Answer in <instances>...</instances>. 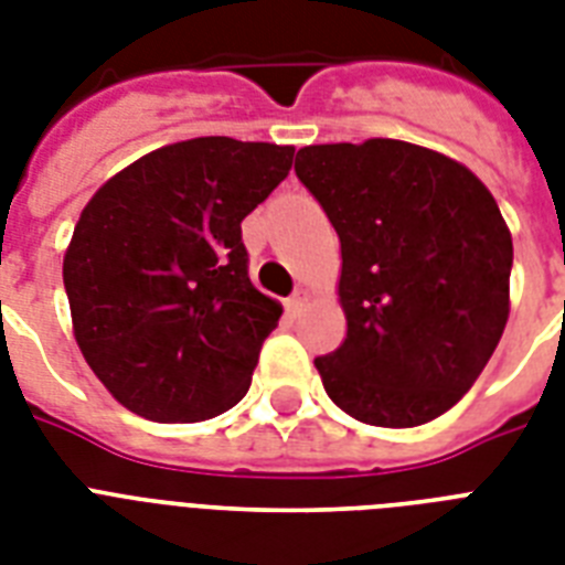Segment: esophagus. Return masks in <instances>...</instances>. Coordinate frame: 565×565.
<instances>
[{
	"mask_svg": "<svg viewBox=\"0 0 565 565\" xmlns=\"http://www.w3.org/2000/svg\"><path fill=\"white\" fill-rule=\"evenodd\" d=\"M305 305H308V290H296L290 299H287V313H290V317H299Z\"/></svg>",
	"mask_w": 565,
	"mask_h": 565,
	"instance_id": "obj_1",
	"label": "esophagus"
}]
</instances>
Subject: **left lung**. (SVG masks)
I'll list each match as a JSON object with an SVG mask.
<instances>
[{
    "label": "left lung",
    "mask_w": 565,
    "mask_h": 565,
    "mask_svg": "<svg viewBox=\"0 0 565 565\" xmlns=\"http://www.w3.org/2000/svg\"><path fill=\"white\" fill-rule=\"evenodd\" d=\"M296 175L343 252L345 340L313 361L326 393L377 428L437 419L508 326L513 239L499 204L463 163L386 137L305 146Z\"/></svg>",
    "instance_id": "1"
}]
</instances>
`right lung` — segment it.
I'll return each instance as SVG.
<instances>
[{"label":"right lung","mask_w":565,"mask_h":565,"mask_svg":"<svg viewBox=\"0 0 565 565\" xmlns=\"http://www.w3.org/2000/svg\"><path fill=\"white\" fill-rule=\"evenodd\" d=\"M292 146L195 137L105 181L75 222L64 287L75 343L108 393L152 422H202L248 393L281 305L248 278L239 222Z\"/></svg>","instance_id":"right-lung-1"}]
</instances>
